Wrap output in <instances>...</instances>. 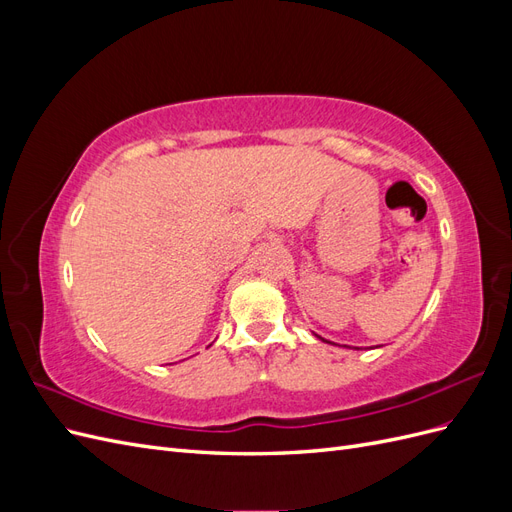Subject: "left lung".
Masks as SVG:
<instances>
[{
    "label": "left lung",
    "mask_w": 512,
    "mask_h": 512,
    "mask_svg": "<svg viewBox=\"0 0 512 512\" xmlns=\"http://www.w3.org/2000/svg\"><path fill=\"white\" fill-rule=\"evenodd\" d=\"M318 337H320V335H318ZM320 339H322V337H320Z\"/></svg>",
    "instance_id": "8db88e82"
}]
</instances>
